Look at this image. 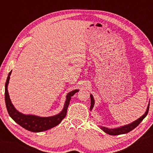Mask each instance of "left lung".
Listing matches in <instances>:
<instances>
[{"label":"left lung","instance_id":"8db88e82","mask_svg":"<svg viewBox=\"0 0 153 153\" xmlns=\"http://www.w3.org/2000/svg\"><path fill=\"white\" fill-rule=\"evenodd\" d=\"M90 98H91L90 111H91L93 108L94 105H95V99H94L92 94H91L90 95ZM149 104H150V101H149V103L148 104L147 110H146V111L144 113V114L141 116L140 118H139L137 120H135V121H134L130 123H128V124H126L124 126H120V127H118V128H106V127H103V126H100V128L103 131L106 133L107 134H109L111 135H117L127 134V133L129 132L130 131L133 130L134 128H135L136 127H137L139 124V123L142 122V120L145 118L146 116L147 115L148 112H149Z\"/></svg>","mask_w":153,"mask_h":153}]
</instances>
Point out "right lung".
<instances>
[{
    "mask_svg": "<svg viewBox=\"0 0 153 153\" xmlns=\"http://www.w3.org/2000/svg\"><path fill=\"white\" fill-rule=\"evenodd\" d=\"M12 74V70L10 71L8 76L5 83V102L6 108L10 116L14 120V121L21 126L22 128H25L28 131L32 132H41L48 130L54 127L59 124L65 116L66 115L68 105L70 104L71 97L75 93L78 92L79 89H75L69 92L66 96V100H65L64 105L62 110L56 115L42 117L33 114H25L16 109L11 101L10 98L8 85L9 83L10 76Z\"/></svg>",
    "mask_w": 153,
    "mask_h": 153,
    "instance_id": "right-lung-1",
    "label": "right lung"
}]
</instances>
